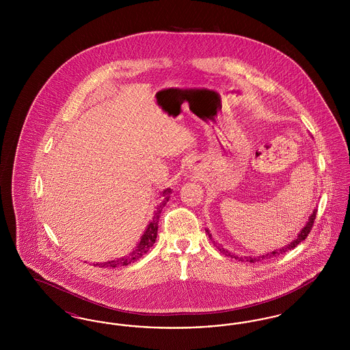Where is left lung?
I'll return each instance as SVG.
<instances>
[{"instance_id":"1","label":"left lung","mask_w":350,"mask_h":350,"mask_svg":"<svg viewBox=\"0 0 350 350\" xmlns=\"http://www.w3.org/2000/svg\"><path fill=\"white\" fill-rule=\"evenodd\" d=\"M317 208L312 211V214H311L310 217H308V220H307L306 226L300 230V232L298 233V236H297L293 241H290L288 244H286L284 247H281V248H278V250H270V252L262 253V254H258V256H239V254H236V253H232V252L226 250L221 244H219L217 241H215V239L213 237V234H211V232L208 231V228H204V230H206V232L208 234L210 240L214 243V245H217V250H220L223 254H226V256H228V257H231V258H234V260L243 261V262H258V261L267 260V258H271V257H277V256L283 254V253H286V252H288V250H294L299 243H301V241L308 236V233H310L311 228H312V226H314V220H315V217H317Z\"/></svg>"}]
</instances>
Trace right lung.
Wrapping results in <instances>:
<instances>
[{
    "mask_svg": "<svg viewBox=\"0 0 350 350\" xmlns=\"http://www.w3.org/2000/svg\"><path fill=\"white\" fill-rule=\"evenodd\" d=\"M170 193H172V189L167 187L163 193H161V200L160 203L156 206V210L153 213V217L150 219L146 231L142 234L139 243L136 244V247L133 248V250L120 257L117 260H113V261H107V262H102V264H94V267H127L130 264H133L135 261L140 260L148 250L153 247L154 241H156V237H157V228H159V220H160V214L163 211V208L165 207V204L167 203V200L170 198Z\"/></svg>",
    "mask_w": 350,
    "mask_h": 350,
    "instance_id": "obj_1",
    "label": "right lung"
}]
</instances>
